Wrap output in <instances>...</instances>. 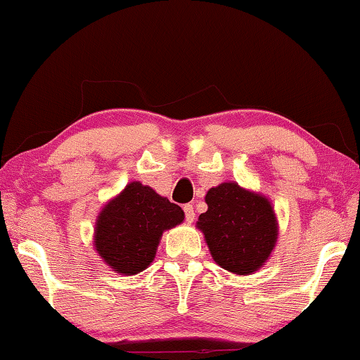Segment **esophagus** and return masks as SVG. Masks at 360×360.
<instances>
[{
	"label": "esophagus",
	"instance_id": "obj_1",
	"mask_svg": "<svg viewBox=\"0 0 360 360\" xmlns=\"http://www.w3.org/2000/svg\"><path fill=\"white\" fill-rule=\"evenodd\" d=\"M184 213H185V221H186V223H193V219H195V210H193V206H191V205H185V206H184Z\"/></svg>",
	"mask_w": 360,
	"mask_h": 360
}]
</instances>
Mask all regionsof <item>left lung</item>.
<instances>
[{"mask_svg": "<svg viewBox=\"0 0 360 360\" xmlns=\"http://www.w3.org/2000/svg\"><path fill=\"white\" fill-rule=\"evenodd\" d=\"M206 205L208 211L196 224L214 262L238 275L255 272L277 240V221L269 200L238 184H221L208 191Z\"/></svg>", "mask_w": 360, "mask_h": 360, "instance_id": "obj_1", "label": "left lung"}]
</instances>
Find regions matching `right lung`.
I'll return each instance as SVG.
<instances>
[{"instance_id": "add662e5", "label": "right lung", "mask_w": 360, "mask_h": 360, "mask_svg": "<svg viewBox=\"0 0 360 360\" xmlns=\"http://www.w3.org/2000/svg\"><path fill=\"white\" fill-rule=\"evenodd\" d=\"M184 221V211L150 186L132 181L105 206L96 221L95 248L116 272L134 275L155 257L165 229Z\"/></svg>"}]
</instances>
